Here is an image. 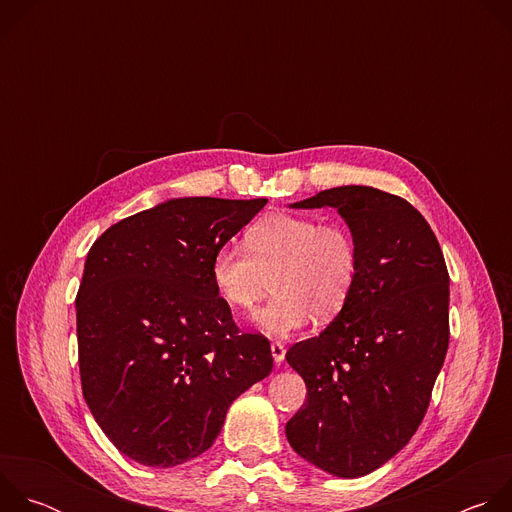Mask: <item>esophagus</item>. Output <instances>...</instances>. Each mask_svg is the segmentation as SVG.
<instances>
[{
  "instance_id": "34e87169",
  "label": "esophagus",
  "mask_w": 512,
  "mask_h": 512,
  "mask_svg": "<svg viewBox=\"0 0 512 512\" xmlns=\"http://www.w3.org/2000/svg\"><path fill=\"white\" fill-rule=\"evenodd\" d=\"M271 354H273V360L279 364L285 358V346L281 342H273L271 344Z\"/></svg>"
}]
</instances>
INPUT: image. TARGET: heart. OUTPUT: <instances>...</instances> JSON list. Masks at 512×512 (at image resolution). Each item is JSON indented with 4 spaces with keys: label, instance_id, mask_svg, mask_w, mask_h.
<instances>
[{
    "label": "heart",
    "instance_id": "obj_1",
    "mask_svg": "<svg viewBox=\"0 0 512 512\" xmlns=\"http://www.w3.org/2000/svg\"><path fill=\"white\" fill-rule=\"evenodd\" d=\"M245 243L218 247L210 275L218 294L241 312H253L273 281L275 296L257 316L265 332L287 336L312 316L330 322L348 304L362 259L348 225L306 214H269L247 229Z\"/></svg>",
    "mask_w": 512,
    "mask_h": 512
}]
</instances>
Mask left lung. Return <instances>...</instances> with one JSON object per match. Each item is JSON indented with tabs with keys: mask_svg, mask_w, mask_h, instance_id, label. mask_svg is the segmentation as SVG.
Wrapping results in <instances>:
<instances>
[{
	"mask_svg": "<svg viewBox=\"0 0 512 512\" xmlns=\"http://www.w3.org/2000/svg\"><path fill=\"white\" fill-rule=\"evenodd\" d=\"M294 206L338 208L362 259L344 310L285 354L308 389L285 435L304 460L356 478L391 460L425 417L450 342V275L427 221L401 196L340 186Z\"/></svg>",
	"mask_w": 512,
	"mask_h": 512,
	"instance_id": "obj_1",
	"label": "left lung"
}]
</instances>
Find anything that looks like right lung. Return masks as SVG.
Returning a JSON list of instances; mask_svg holds the SVG:
<instances>
[{
  "label": "right lung",
  "instance_id": "1",
  "mask_svg": "<svg viewBox=\"0 0 512 512\" xmlns=\"http://www.w3.org/2000/svg\"><path fill=\"white\" fill-rule=\"evenodd\" d=\"M267 198H178L109 227L77 294L85 401L127 458L154 468L206 452L231 403L273 369L212 283L214 251Z\"/></svg>",
  "mask_w": 512,
  "mask_h": 512
}]
</instances>
